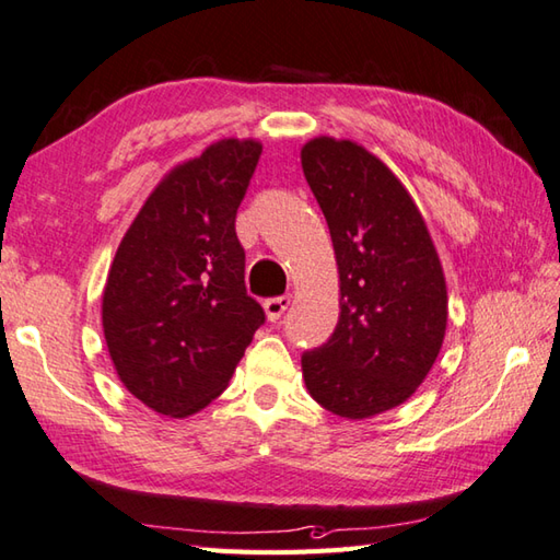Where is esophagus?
Returning a JSON list of instances; mask_svg holds the SVG:
<instances>
[{"mask_svg":"<svg viewBox=\"0 0 560 560\" xmlns=\"http://www.w3.org/2000/svg\"><path fill=\"white\" fill-rule=\"evenodd\" d=\"M290 302H292L290 294H280V298H270V300L262 302V307H266L268 319H270V322H278L280 316L284 314V310L290 307Z\"/></svg>","mask_w":560,"mask_h":560,"instance_id":"obj_1","label":"esophagus"}]
</instances>
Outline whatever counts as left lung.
<instances>
[{
    "instance_id": "1",
    "label": "left lung",
    "mask_w": 560,
    "mask_h": 560,
    "mask_svg": "<svg viewBox=\"0 0 560 560\" xmlns=\"http://www.w3.org/2000/svg\"><path fill=\"white\" fill-rule=\"evenodd\" d=\"M302 171L334 241L341 314L329 341L302 353L316 402L348 419L402 405L446 334V282L402 183L363 145L314 139Z\"/></svg>"
}]
</instances>
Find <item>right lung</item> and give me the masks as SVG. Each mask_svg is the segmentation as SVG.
Returning a JSON list of instances; mask_svg holds the SVG:
<instances>
[{
  "mask_svg": "<svg viewBox=\"0 0 560 560\" xmlns=\"http://www.w3.org/2000/svg\"><path fill=\"white\" fill-rule=\"evenodd\" d=\"M260 143L226 139L165 177L116 250L104 339L143 405L187 417L224 393L266 312L246 292L236 212Z\"/></svg>",
  "mask_w": 560,
  "mask_h": 560,
  "instance_id": "obj_1",
  "label": "right lung"
}]
</instances>
